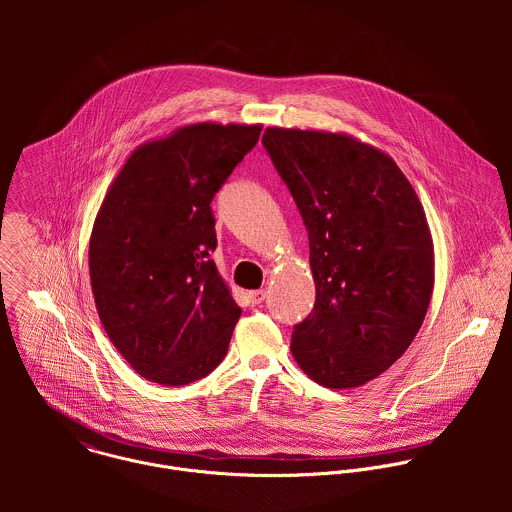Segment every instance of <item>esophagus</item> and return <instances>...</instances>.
Returning a JSON list of instances; mask_svg holds the SVG:
<instances>
[{
	"instance_id": "esophagus-1",
	"label": "esophagus",
	"mask_w": 512,
	"mask_h": 512,
	"mask_svg": "<svg viewBox=\"0 0 512 512\" xmlns=\"http://www.w3.org/2000/svg\"><path fill=\"white\" fill-rule=\"evenodd\" d=\"M248 297H250L252 305H258V303H262L266 299V290H254V292L248 293Z\"/></svg>"
}]
</instances>
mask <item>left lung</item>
<instances>
[{"mask_svg": "<svg viewBox=\"0 0 512 512\" xmlns=\"http://www.w3.org/2000/svg\"><path fill=\"white\" fill-rule=\"evenodd\" d=\"M262 144L309 232L315 305L293 359L317 384L363 386L418 335L434 292V240L396 161L341 132L266 128Z\"/></svg>", "mask_w": 512, "mask_h": 512, "instance_id": "1", "label": "left lung"}]
</instances>
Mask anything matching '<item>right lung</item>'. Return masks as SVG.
I'll list each match as a JSON object with an SVG mask.
<instances>
[{
  "label": "right lung",
  "mask_w": 512,
  "mask_h": 512,
  "mask_svg": "<svg viewBox=\"0 0 512 512\" xmlns=\"http://www.w3.org/2000/svg\"><path fill=\"white\" fill-rule=\"evenodd\" d=\"M260 124L201 122L136 147L94 220L88 270L112 345L146 380L181 386L228 351L240 307L209 252L211 201Z\"/></svg>",
  "instance_id": "right-lung-1"
}]
</instances>
